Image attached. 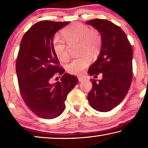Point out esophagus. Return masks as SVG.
<instances>
[{
	"mask_svg": "<svg viewBox=\"0 0 148 148\" xmlns=\"http://www.w3.org/2000/svg\"><path fill=\"white\" fill-rule=\"evenodd\" d=\"M86 79H87L86 77H84V76L78 77L79 82H83V81H85V80H86Z\"/></svg>",
	"mask_w": 148,
	"mask_h": 148,
	"instance_id": "obj_1",
	"label": "esophagus"
}]
</instances>
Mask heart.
Listing matches in <instances>:
<instances>
[{
	"label": "heart",
	"mask_w": 148,
	"mask_h": 148,
	"mask_svg": "<svg viewBox=\"0 0 148 148\" xmlns=\"http://www.w3.org/2000/svg\"><path fill=\"white\" fill-rule=\"evenodd\" d=\"M63 38L69 43L79 42V53H84L74 59L66 66L70 74L79 75L82 73L91 61L88 54L95 56L98 53L101 46V38L95 30H90L89 27L79 23H74L66 27L62 32ZM53 49L57 58L62 61L69 59V53L64 40L56 37L53 42Z\"/></svg>",
	"instance_id": "1"
}]
</instances>
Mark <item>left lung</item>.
Returning <instances> with one entry per match:
<instances>
[{"label":"left lung","mask_w":148,"mask_h":148,"mask_svg":"<svg viewBox=\"0 0 148 148\" xmlns=\"http://www.w3.org/2000/svg\"><path fill=\"white\" fill-rule=\"evenodd\" d=\"M86 23L93 27L101 35L99 56L89 67L88 73L94 76L102 73V79H90L92 87L88 94V101L97 111L109 112L124 99L131 86L132 46L123 31L111 21L95 19Z\"/></svg>","instance_id":"obj_1"}]
</instances>
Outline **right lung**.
I'll use <instances>...</instances> for the list:
<instances>
[{"mask_svg":"<svg viewBox=\"0 0 148 148\" xmlns=\"http://www.w3.org/2000/svg\"><path fill=\"white\" fill-rule=\"evenodd\" d=\"M70 21H41L23 35L16 61L20 92L27 107L44 119L59 116L65 109L69 92L78 83L76 77L59 66L53 49L55 34ZM62 75L61 82L52 84L55 74Z\"/></svg>","mask_w":148,"mask_h":148,"instance_id":"right-lung-1","label":"right lung"}]
</instances>
